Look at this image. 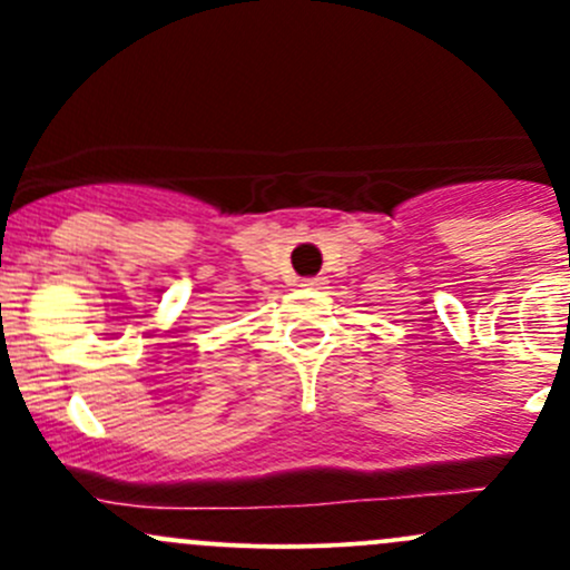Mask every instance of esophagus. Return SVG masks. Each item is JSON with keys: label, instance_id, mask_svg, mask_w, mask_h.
I'll return each instance as SVG.
<instances>
[{"label": "esophagus", "instance_id": "1", "mask_svg": "<svg viewBox=\"0 0 570 570\" xmlns=\"http://www.w3.org/2000/svg\"><path fill=\"white\" fill-rule=\"evenodd\" d=\"M301 286H306V289H325V278H306Z\"/></svg>", "mask_w": 570, "mask_h": 570}]
</instances>
